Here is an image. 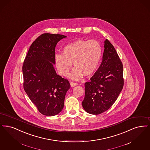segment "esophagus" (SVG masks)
I'll use <instances>...</instances> for the list:
<instances>
[{"instance_id":"esophagus-1","label":"esophagus","mask_w":150,"mask_h":150,"mask_svg":"<svg viewBox=\"0 0 150 150\" xmlns=\"http://www.w3.org/2000/svg\"><path fill=\"white\" fill-rule=\"evenodd\" d=\"M70 85H71V87H74V86H77V83L73 82H71L70 83Z\"/></svg>"}]
</instances>
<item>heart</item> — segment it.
Segmentation results:
<instances>
[{
    "label": "heart",
    "mask_w": 150,
    "mask_h": 150,
    "mask_svg": "<svg viewBox=\"0 0 150 150\" xmlns=\"http://www.w3.org/2000/svg\"><path fill=\"white\" fill-rule=\"evenodd\" d=\"M63 54L55 55V64L62 76H67L73 63L75 68L71 78L78 80L83 74L90 76L96 71L99 64L102 49L100 43L95 40H78L65 46Z\"/></svg>",
    "instance_id": "obj_1"
}]
</instances>
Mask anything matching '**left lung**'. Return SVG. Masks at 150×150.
I'll return each mask as SVG.
<instances>
[{"instance_id": "left-lung-1", "label": "left lung", "mask_w": 150, "mask_h": 150, "mask_svg": "<svg viewBox=\"0 0 150 150\" xmlns=\"http://www.w3.org/2000/svg\"><path fill=\"white\" fill-rule=\"evenodd\" d=\"M123 85V64L114 47L106 39L103 61L90 81L85 83L83 109L93 115L108 110L117 100Z\"/></svg>"}]
</instances>
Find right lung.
Masks as SVG:
<instances>
[{
    "label": "right lung",
    "instance_id": "obj_1",
    "mask_svg": "<svg viewBox=\"0 0 150 150\" xmlns=\"http://www.w3.org/2000/svg\"><path fill=\"white\" fill-rule=\"evenodd\" d=\"M60 34L43 33L30 46L22 67L23 88L40 112L52 117L63 110L69 81L59 76L54 67L55 49Z\"/></svg>",
    "mask_w": 150,
    "mask_h": 150
}]
</instances>
